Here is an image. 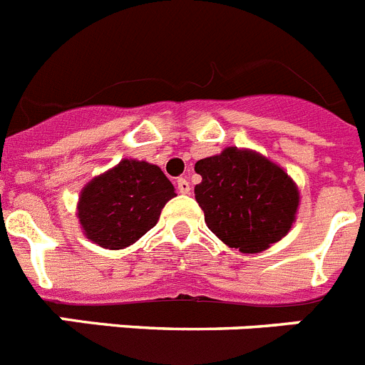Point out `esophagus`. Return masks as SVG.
Segmentation results:
<instances>
[{
	"label": "esophagus",
	"instance_id": "esophagus-1",
	"mask_svg": "<svg viewBox=\"0 0 365 365\" xmlns=\"http://www.w3.org/2000/svg\"><path fill=\"white\" fill-rule=\"evenodd\" d=\"M177 190H179L180 193H190V182H188V179H186V177H179V179H177Z\"/></svg>",
	"mask_w": 365,
	"mask_h": 365
}]
</instances>
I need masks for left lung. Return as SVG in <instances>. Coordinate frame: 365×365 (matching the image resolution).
<instances>
[{"label":"left lung","mask_w":365,"mask_h":365,"mask_svg":"<svg viewBox=\"0 0 365 365\" xmlns=\"http://www.w3.org/2000/svg\"><path fill=\"white\" fill-rule=\"evenodd\" d=\"M195 199L222 243L241 252L265 250L291 230L298 188L282 168L254 151L227 148L195 163Z\"/></svg>","instance_id":"8db88e82"}]
</instances>
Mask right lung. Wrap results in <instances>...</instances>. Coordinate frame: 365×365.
Listing matches in <instances>:
<instances>
[{
  "label": "right lung",
  "instance_id": "add662e5",
  "mask_svg": "<svg viewBox=\"0 0 365 365\" xmlns=\"http://www.w3.org/2000/svg\"><path fill=\"white\" fill-rule=\"evenodd\" d=\"M172 197L175 190L159 166L125 159L82 190L80 225L93 243L118 250L151 230Z\"/></svg>",
  "mask_w": 365,
  "mask_h": 365
}]
</instances>
